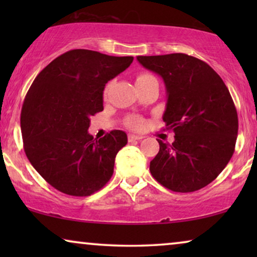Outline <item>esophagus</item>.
I'll return each mask as SVG.
<instances>
[{
    "instance_id": "1",
    "label": "esophagus",
    "mask_w": 257,
    "mask_h": 257,
    "mask_svg": "<svg viewBox=\"0 0 257 257\" xmlns=\"http://www.w3.org/2000/svg\"><path fill=\"white\" fill-rule=\"evenodd\" d=\"M142 136H136V135H128V142H136V140H142Z\"/></svg>"
}]
</instances>
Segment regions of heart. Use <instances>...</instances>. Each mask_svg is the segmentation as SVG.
<instances>
[{
	"mask_svg": "<svg viewBox=\"0 0 257 257\" xmlns=\"http://www.w3.org/2000/svg\"><path fill=\"white\" fill-rule=\"evenodd\" d=\"M154 77L151 75V73H139L138 76H137V79H136V83H144V82H147V80L150 79H153ZM125 124L127 127L132 128V130H140L143 128L144 126V119L138 117V115H131V117H128L126 119Z\"/></svg>",
	"mask_w": 257,
	"mask_h": 257,
	"instance_id": "obj_1",
	"label": "heart"
}]
</instances>
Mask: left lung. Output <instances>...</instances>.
I'll use <instances>...</instances> for the list:
<instances>
[{"label":"left lung","instance_id":"left-lung-1","mask_svg":"<svg viewBox=\"0 0 257 257\" xmlns=\"http://www.w3.org/2000/svg\"><path fill=\"white\" fill-rule=\"evenodd\" d=\"M144 68L164 79L167 92L163 119L174 142L158 140L151 161L156 180L173 192L199 191L229 163L237 138L234 101L221 77L201 59L186 54L138 56Z\"/></svg>","mask_w":257,"mask_h":257}]
</instances>
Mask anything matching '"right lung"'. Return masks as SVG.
Here are the masks:
<instances>
[{"instance_id":"right-lung-1","label":"right lung","mask_w":257,"mask_h":257,"mask_svg":"<svg viewBox=\"0 0 257 257\" xmlns=\"http://www.w3.org/2000/svg\"><path fill=\"white\" fill-rule=\"evenodd\" d=\"M132 62V56L75 49L55 58L31 84L21 112L24 152L57 191L89 196L111 179L127 136L113 130L93 139L87 130L90 118L104 110L105 84Z\"/></svg>"}]
</instances>
